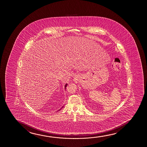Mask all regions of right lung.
I'll return each instance as SVG.
<instances>
[{"instance_id":"obj_1","label":"right lung","mask_w":147,"mask_h":147,"mask_svg":"<svg viewBox=\"0 0 147 147\" xmlns=\"http://www.w3.org/2000/svg\"><path fill=\"white\" fill-rule=\"evenodd\" d=\"M67 86V84H66L65 85V89H66V88ZM63 107H62V108H61V109H62ZM60 109H59V111H60Z\"/></svg>"}]
</instances>
